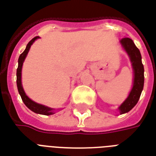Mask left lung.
Wrapping results in <instances>:
<instances>
[{
	"label": "left lung",
	"instance_id": "1",
	"mask_svg": "<svg viewBox=\"0 0 156 156\" xmlns=\"http://www.w3.org/2000/svg\"><path fill=\"white\" fill-rule=\"evenodd\" d=\"M120 43L129 55L134 71V81L132 91L127 99L119 107L120 113H127L137 104L144 86V66L141 62V55L135 43L129 38H122Z\"/></svg>",
	"mask_w": 156,
	"mask_h": 156
}]
</instances>
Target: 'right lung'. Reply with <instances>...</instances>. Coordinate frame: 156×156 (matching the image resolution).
<instances>
[{"mask_svg":"<svg viewBox=\"0 0 156 156\" xmlns=\"http://www.w3.org/2000/svg\"><path fill=\"white\" fill-rule=\"evenodd\" d=\"M39 37L37 36V37H34L33 38L32 40H30L29 42V43L27 44V47L25 50H24L22 53L20 54V57H19L18 60V68H17V72H16V83H17V88H18L19 94H20V97L24 104L26 105L27 107L29 108V109L34 112L36 113H39V114H43V115H51V114H53V111H52V108L48 107H46L44 105H39V104H37L35 102L32 101L31 99H29V97L25 94L24 90H23V87H22V84H21V70H22V66H23V62H24V59L26 57L28 52H29V50L30 48V47L33 44V43L34 42L37 38H38Z\"/></svg>","mask_w":156,"mask_h":156,"instance_id":"right-lung-1","label":"right lung"}]
</instances>
